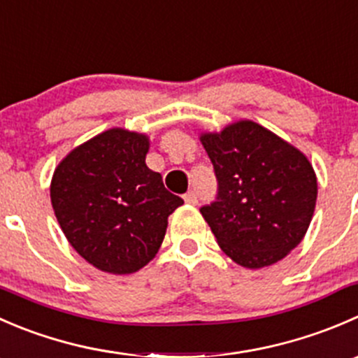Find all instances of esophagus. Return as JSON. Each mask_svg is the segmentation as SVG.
<instances>
[{
	"instance_id": "obj_1",
	"label": "esophagus",
	"mask_w": 358,
	"mask_h": 358,
	"mask_svg": "<svg viewBox=\"0 0 358 358\" xmlns=\"http://www.w3.org/2000/svg\"><path fill=\"white\" fill-rule=\"evenodd\" d=\"M184 201L189 205H196L198 203V193L196 191H187L186 194H184Z\"/></svg>"
}]
</instances>
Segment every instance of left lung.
<instances>
[{
	"instance_id": "obj_1",
	"label": "left lung",
	"mask_w": 358,
	"mask_h": 358,
	"mask_svg": "<svg viewBox=\"0 0 358 358\" xmlns=\"http://www.w3.org/2000/svg\"><path fill=\"white\" fill-rule=\"evenodd\" d=\"M217 194L200 208L226 256L257 270L299 245L313 217L317 178L308 158L257 123L243 120L203 134Z\"/></svg>"
}]
</instances>
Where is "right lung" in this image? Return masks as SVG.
Here are the masks:
<instances>
[{"label":"right lung","mask_w":358,"mask_h":358,"mask_svg":"<svg viewBox=\"0 0 358 358\" xmlns=\"http://www.w3.org/2000/svg\"><path fill=\"white\" fill-rule=\"evenodd\" d=\"M146 136L111 129L55 169L50 198L73 249L95 268L127 275L153 259L167 219L184 200L146 165Z\"/></svg>","instance_id":"obj_1"}]
</instances>
